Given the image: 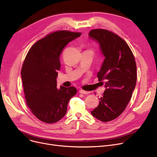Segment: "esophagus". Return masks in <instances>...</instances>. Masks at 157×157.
I'll list each match as a JSON object with an SVG mask.
<instances>
[{
	"instance_id": "obj_1",
	"label": "esophagus",
	"mask_w": 157,
	"mask_h": 157,
	"mask_svg": "<svg viewBox=\"0 0 157 157\" xmlns=\"http://www.w3.org/2000/svg\"><path fill=\"white\" fill-rule=\"evenodd\" d=\"M79 92L80 94H87L89 93V92L85 91V90H80L79 91Z\"/></svg>"
}]
</instances>
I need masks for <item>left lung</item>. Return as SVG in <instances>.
Here are the masks:
<instances>
[{
  "label": "left lung",
  "mask_w": 157,
  "mask_h": 157,
  "mask_svg": "<svg viewBox=\"0 0 157 157\" xmlns=\"http://www.w3.org/2000/svg\"><path fill=\"white\" fill-rule=\"evenodd\" d=\"M88 34L99 44L105 57L97 78L106 88L91 114L101 121H109L120 116L131 99L137 81L136 60L127 43L114 33L94 29Z\"/></svg>",
  "instance_id": "1"
}]
</instances>
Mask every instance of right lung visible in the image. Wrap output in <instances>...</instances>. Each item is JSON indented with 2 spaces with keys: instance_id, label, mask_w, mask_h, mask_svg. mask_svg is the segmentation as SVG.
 Wrapping results in <instances>:
<instances>
[{
  "instance_id": "obj_1",
  "label": "right lung",
  "mask_w": 157,
  "mask_h": 157,
  "mask_svg": "<svg viewBox=\"0 0 157 157\" xmlns=\"http://www.w3.org/2000/svg\"><path fill=\"white\" fill-rule=\"evenodd\" d=\"M80 32L59 30L39 40L29 49L21 71L25 97L32 113L39 120L53 123L66 114L76 88L56 87L60 55L63 48L79 37Z\"/></svg>"
}]
</instances>
